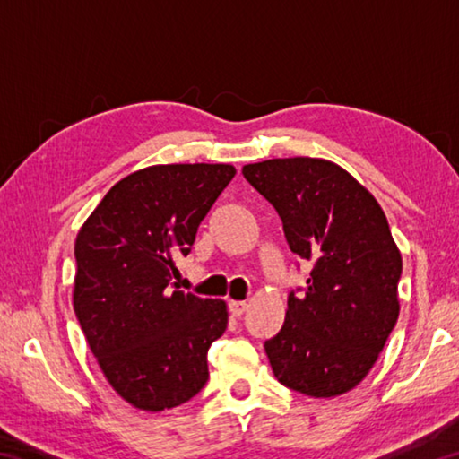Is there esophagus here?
Here are the masks:
<instances>
[{
	"mask_svg": "<svg viewBox=\"0 0 459 459\" xmlns=\"http://www.w3.org/2000/svg\"><path fill=\"white\" fill-rule=\"evenodd\" d=\"M247 301H230L229 304V309H230V314L235 316V317H240L243 316L245 312H247Z\"/></svg>",
	"mask_w": 459,
	"mask_h": 459,
	"instance_id": "esophagus-1",
	"label": "esophagus"
}]
</instances>
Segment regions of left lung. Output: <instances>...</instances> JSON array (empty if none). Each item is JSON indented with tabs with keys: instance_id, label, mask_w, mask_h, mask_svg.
<instances>
[{
	"instance_id": "left-lung-1",
	"label": "left lung",
	"mask_w": 459,
	"mask_h": 459,
	"mask_svg": "<svg viewBox=\"0 0 459 459\" xmlns=\"http://www.w3.org/2000/svg\"><path fill=\"white\" fill-rule=\"evenodd\" d=\"M243 176L281 216L291 251L314 265L285 322L265 342L279 383L314 399L352 391L399 317L403 259L377 198L322 158H275Z\"/></svg>"
}]
</instances>
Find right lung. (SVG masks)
I'll list each match as a JSON object with an SVG mask.
<instances>
[{
    "label": "right lung",
    "mask_w": 459,
    "mask_h": 459,
    "mask_svg": "<svg viewBox=\"0 0 459 459\" xmlns=\"http://www.w3.org/2000/svg\"><path fill=\"white\" fill-rule=\"evenodd\" d=\"M230 164H168L113 186L76 235L74 314L107 383L147 413L190 401L229 324L227 301L172 291L198 227L235 178Z\"/></svg>",
    "instance_id": "add662e5"
}]
</instances>
